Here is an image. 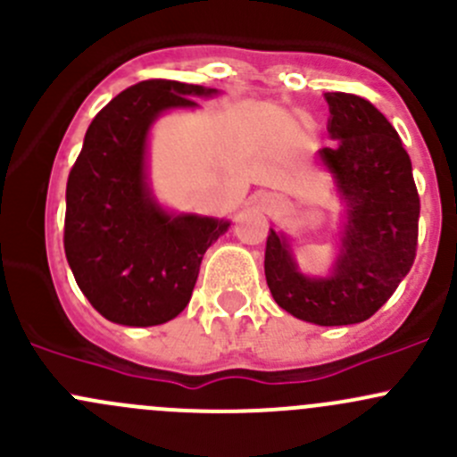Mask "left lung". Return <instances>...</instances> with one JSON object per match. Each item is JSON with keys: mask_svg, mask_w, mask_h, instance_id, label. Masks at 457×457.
<instances>
[{"mask_svg": "<svg viewBox=\"0 0 457 457\" xmlns=\"http://www.w3.org/2000/svg\"><path fill=\"white\" fill-rule=\"evenodd\" d=\"M334 147L318 152L347 203V228L334 276L307 278L287 243L270 229L265 278L274 301L322 327L371 318L409 274L418 250L420 196L411 159L385 114L358 95L327 92Z\"/></svg>", "mask_w": 457, "mask_h": 457, "instance_id": "8db88e82", "label": "left lung"}]
</instances>
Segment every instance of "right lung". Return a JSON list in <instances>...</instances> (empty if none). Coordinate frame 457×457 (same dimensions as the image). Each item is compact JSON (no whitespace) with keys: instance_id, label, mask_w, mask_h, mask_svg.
Returning <instances> with one entry per match:
<instances>
[{"instance_id":"add662e5","label":"right lung","mask_w":457,"mask_h":457,"mask_svg":"<svg viewBox=\"0 0 457 457\" xmlns=\"http://www.w3.org/2000/svg\"><path fill=\"white\" fill-rule=\"evenodd\" d=\"M216 90L172 79L126 87L99 110L68 174L63 250L77 285L108 320L152 327L181 314L207 247L228 220L170 216L145 186V137L168 108Z\"/></svg>"}]
</instances>
